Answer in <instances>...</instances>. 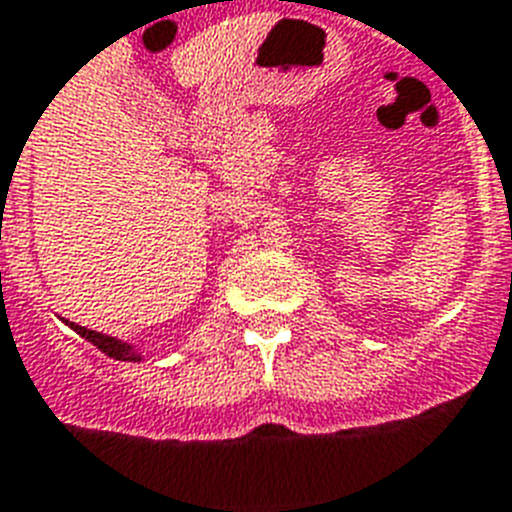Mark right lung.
<instances>
[{"mask_svg": "<svg viewBox=\"0 0 512 512\" xmlns=\"http://www.w3.org/2000/svg\"><path fill=\"white\" fill-rule=\"evenodd\" d=\"M65 323H68V321H65ZM68 326L73 328L76 334H81L83 339H89V342L94 344L97 350L105 352L107 357H115V360H128V363H139V360H141V355L134 350V347H131V344L120 342V339H115V336L99 334V331L83 328V326H78V323H68Z\"/></svg>", "mask_w": 512, "mask_h": 512, "instance_id": "obj_1", "label": "right lung"}]
</instances>
